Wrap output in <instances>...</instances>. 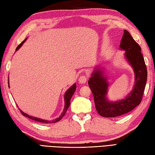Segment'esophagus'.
Masks as SVG:
<instances>
[{"mask_svg": "<svg viewBox=\"0 0 155 155\" xmlns=\"http://www.w3.org/2000/svg\"><path fill=\"white\" fill-rule=\"evenodd\" d=\"M78 81H79V83H81V84H84L87 82V77L86 75H81L80 76L79 78H78Z\"/></svg>", "mask_w": 155, "mask_h": 155, "instance_id": "34e87169", "label": "esophagus"}]
</instances>
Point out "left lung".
<instances>
[{
	"label": "left lung",
	"instance_id": "obj_1",
	"mask_svg": "<svg viewBox=\"0 0 155 155\" xmlns=\"http://www.w3.org/2000/svg\"><path fill=\"white\" fill-rule=\"evenodd\" d=\"M120 47L125 51V57L133 67L135 84L133 91L124 100L110 103L106 98L108 83L101 71H95L88 81L94 96L97 113L103 117H116L126 114L139 105L147 83V69L139 45L127 31L124 30Z\"/></svg>",
	"mask_w": 155,
	"mask_h": 155
}]
</instances>
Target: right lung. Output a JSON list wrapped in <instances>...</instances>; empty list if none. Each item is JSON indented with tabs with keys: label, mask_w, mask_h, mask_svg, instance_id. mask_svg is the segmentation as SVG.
I'll return each instance as SVG.
<instances>
[{
	"label": "right lung",
	"mask_w": 155,
	"mask_h": 155,
	"mask_svg": "<svg viewBox=\"0 0 155 155\" xmlns=\"http://www.w3.org/2000/svg\"><path fill=\"white\" fill-rule=\"evenodd\" d=\"M26 41V39L25 41H23L21 44H20L17 47H16V51H17L18 49L21 47L22 46V45L25 42V41ZM8 84H9V83H8ZM76 87H77V85H76V84H74L73 86H72L70 88H69V89L66 92V93H65V94H64V101H65V106H64V110H63V113H62V114H61V116L59 117V118H57V119H55V120H52V121H49V120H42V119H41V118H35V117H31V116H29V115H28V114H27L26 113H23V112L21 110H20V112H21V114L23 115V116H25V117H28V118H31V119H32V120H35V121H37V122H40V123H57V122H58V121H59L60 120L61 118H62V117H64V114H65V113H67V109L68 108V107H69V106H70V104H71V98H72V95H73V94L74 93V91H75V90H76Z\"/></svg>",
	"instance_id": "right-lung-1"
}]
</instances>
